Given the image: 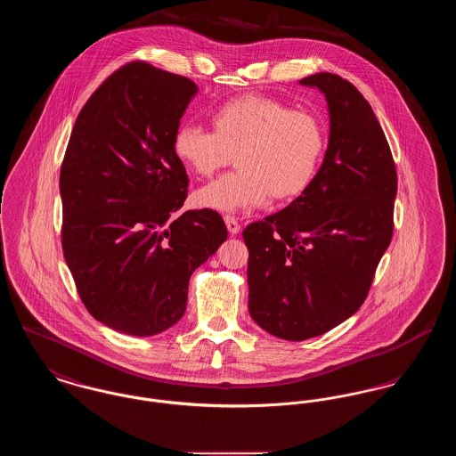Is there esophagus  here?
<instances>
[{"label":"esophagus","instance_id":"34e87169","mask_svg":"<svg viewBox=\"0 0 456 456\" xmlns=\"http://www.w3.org/2000/svg\"><path fill=\"white\" fill-rule=\"evenodd\" d=\"M224 220H225V225H227V229H229V232H231L232 236L239 234V231H240V225H239V222L236 220V218L231 217V216H225Z\"/></svg>","mask_w":456,"mask_h":456}]
</instances>
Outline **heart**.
Instances as JSON below:
<instances>
[{"label":"heart","instance_id":"heart-1","mask_svg":"<svg viewBox=\"0 0 456 456\" xmlns=\"http://www.w3.org/2000/svg\"><path fill=\"white\" fill-rule=\"evenodd\" d=\"M212 131L181 125L174 131L175 159L200 177H210L236 155L239 171L200 188L198 208L238 212L260 207L270 196L289 201L313 183L325 151L322 121L281 101L242 95L210 116Z\"/></svg>","mask_w":456,"mask_h":456}]
</instances>
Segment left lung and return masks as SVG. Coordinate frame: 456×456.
I'll list each match as a JSON object with an SVG mask.
<instances>
[{
  "label": "left lung",
  "mask_w": 456,
  "mask_h": 456,
  "mask_svg": "<svg viewBox=\"0 0 456 456\" xmlns=\"http://www.w3.org/2000/svg\"><path fill=\"white\" fill-rule=\"evenodd\" d=\"M299 84L325 94L323 164L303 195L242 231L249 314L294 342L323 335L366 301L390 246L396 196L390 145L364 95L333 73Z\"/></svg>",
  "instance_id": "obj_1"
}]
</instances>
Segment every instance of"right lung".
Listing matches in <instances>:
<instances>
[{
  "label": "right lung",
  "mask_w": 456,
  "mask_h": 456,
  "mask_svg": "<svg viewBox=\"0 0 456 456\" xmlns=\"http://www.w3.org/2000/svg\"><path fill=\"white\" fill-rule=\"evenodd\" d=\"M196 92L149 63L121 66L90 95L66 147V265L88 313L126 335L177 323L191 273L227 239L216 210L179 214L188 175L173 136Z\"/></svg>",
  "instance_id": "add662e5"
}]
</instances>
